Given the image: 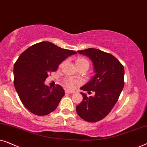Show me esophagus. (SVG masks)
Segmentation results:
<instances>
[{
	"label": "esophagus",
	"instance_id": "34e87169",
	"mask_svg": "<svg viewBox=\"0 0 147 147\" xmlns=\"http://www.w3.org/2000/svg\"><path fill=\"white\" fill-rule=\"evenodd\" d=\"M65 92L66 94H73V93H74V92L70 91V90H65Z\"/></svg>",
	"mask_w": 147,
	"mask_h": 147
}]
</instances>
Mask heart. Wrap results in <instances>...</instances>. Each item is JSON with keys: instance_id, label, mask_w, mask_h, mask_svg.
I'll use <instances>...</instances> for the list:
<instances>
[{"instance_id": "b5f03b06", "label": "heart", "mask_w": 147, "mask_h": 147, "mask_svg": "<svg viewBox=\"0 0 147 147\" xmlns=\"http://www.w3.org/2000/svg\"><path fill=\"white\" fill-rule=\"evenodd\" d=\"M65 63V61L62 62V63L60 64V66H63ZM76 64L77 65V67H81V66H88L89 67L90 63L89 61H88V59H86V58L84 57H78L76 58ZM80 84V81H78V80H73L71 78H65L63 80V84L64 86H65L66 88H68V89H74V88L76 87V86H78V84Z\"/></svg>"}]
</instances>
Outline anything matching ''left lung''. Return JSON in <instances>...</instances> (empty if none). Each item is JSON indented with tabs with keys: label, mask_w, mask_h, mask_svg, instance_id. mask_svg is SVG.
Here are the masks:
<instances>
[{
	"label": "left lung",
	"mask_w": 147,
	"mask_h": 147,
	"mask_svg": "<svg viewBox=\"0 0 147 147\" xmlns=\"http://www.w3.org/2000/svg\"><path fill=\"white\" fill-rule=\"evenodd\" d=\"M78 52L91 59L96 72L95 76L81 89L96 94L88 98L81 93L83 100L76 106V112L86 121H100L110 113L119 98L124 86V66L112 54L100 49L89 48Z\"/></svg>",
	"instance_id": "1"
}]
</instances>
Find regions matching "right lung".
<instances>
[{
  "instance_id": "add662e5",
  "label": "right lung",
  "mask_w": 147,
  "mask_h": 147,
  "mask_svg": "<svg viewBox=\"0 0 147 147\" xmlns=\"http://www.w3.org/2000/svg\"><path fill=\"white\" fill-rule=\"evenodd\" d=\"M76 51L43 41L23 52L14 65V85L22 103L35 115L45 116L57 108L65 95L57 84L52 88L44 82L49 74L57 71L59 64Z\"/></svg>"
}]
</instances>
